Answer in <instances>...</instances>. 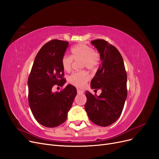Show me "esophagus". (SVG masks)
Here are the masks:
<instances>
[{
    "instance_id": "1",
    "label": "esophagus",
    "mask_w": 159,
    "mask_h": 159,
    "mask_svg": "<svg viewBox=\"0 0 159 159\" xmlns=\"http://www.w3.org/2000/svg\"><path fill=\"white\" fill-rule=\"evenodd\" d=\"M77 91H78V94H83L84 93V91L83 90H81V89H78Z\"/></svg>"
}]
</instances>
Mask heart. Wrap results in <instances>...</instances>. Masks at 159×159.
Instances as JSON below:
<instances>
[{
    "label": "heart",
    "instance_id": "1",
    "mask_svg": "<svg viewBox=\"0 0 159 159\" xmlns=\"http://www.w3.org/2000/svg\"><path fill=\"white\" fill-rule=\"evenodd\" d=\"M71 57L64 55L61 61L62 66L66 72H70L72 68L73 60L81 59L82 67L88 69H94L99 62V56L93 50L92 48L85 44H78L70 49ZM89 80V75L85 71H78L70 75L68 81L72 84L80 87H83Z\"/></svg>",
    "mask_w": 159,
    "mask_h": 159
}]
</instances>
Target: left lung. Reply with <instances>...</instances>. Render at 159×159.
<instances>
[{
  "mask_svg": "<svg viewBox=\"0 0 159 159\" xmlns=\"http://www.w3.org/2000/svg\"><path fill=\"white\" fill-rule=\"evenodd\" d=\"M91 43L99 52L101 61L91 87L101 89L102 93L95 96L86 91L85 109L92 122L105 127L116 122L122 114L127 97V74L123 58L116 47L103 39Z\"/></svg>",
  "mask_w": 159,
  "mask_h": 159,
  "instance_id": "left-lung-1",
  "label": "left lung"
}]
</instances>
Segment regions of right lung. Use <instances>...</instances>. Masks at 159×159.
<instances>
[{
	"instance_id": "obj_1",
	"label": "right lung",
	"mask_w": 159,
	"mask_h": 159,
	"mask_svg": "<svg viewBox=\"0 0 159 159\" xmlns=\"http://www.w3.org/2000/svg\"><path fill=\"white\" fill-rule=\"evenodd\" d=\"M69 43L54 39L38 52L28 78V101L37 121L48 128L64 123L77 94L71 84L61 92H52L54 85L62 86L64 69L61 61Z\"/></svg>"
}]
</instances>
